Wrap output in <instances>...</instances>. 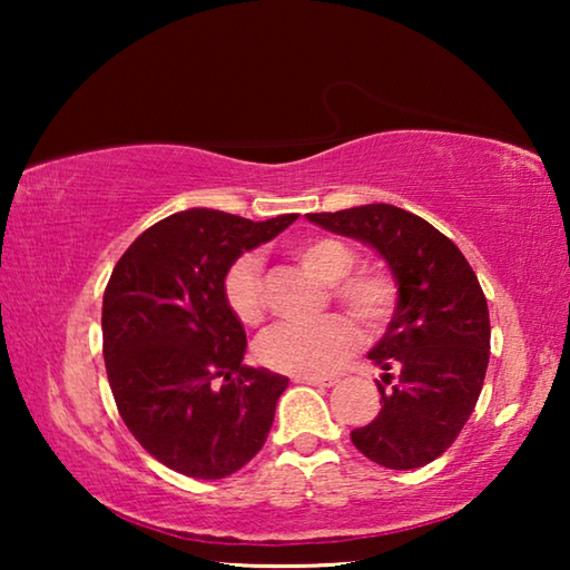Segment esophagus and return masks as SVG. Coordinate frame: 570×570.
<instances>
[{
  "instance_id": "34e87169",
  "label": "esophagus",
  "mask_w": 570,
  "mask_h": 570,
  "mask_svg": "<svg viewBox=\"0 0 570 570\" xmlns=\"http://www.w3.org/2000/svg\"><path fill=\"white\" fill-rule=\"evenodd\" d=\"M294 382H298V384H316V387H334L336 377H322V374H298V377H294Z\"/></svg>"
}]
</instances>
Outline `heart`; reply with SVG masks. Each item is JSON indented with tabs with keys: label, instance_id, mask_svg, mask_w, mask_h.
Segmentation results:
<instances>
[{
	"label": "heart",
	"instance_id": "b5f03b06",
	"mask_svg": "<svg viewBox=\"0 0 570 570\" xmlns=\"http://www.w3.org/2000/svg\"><path fill=\"white\" fill-rule=\"evenodd\" d=\"M294 256L322 284H332V296L360 320L366 330H382L397 302V284L382 268H356L352 248L332 236H308L294 244ZM224 298L230 314L244 326L264 320L262 264L254 256H240L224 276ZM360 346V332L346 316L306 326H276L256 346L258 362L268 370L292 374H330L350 360Z\"/></svg>",
	"mask_w": 570,
	"mask_h": 570
}]
</instances>
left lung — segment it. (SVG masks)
<instances>
[{"instance_id": "1", "label": "left lung", "mask_w": 570, "mask_h": 570, "mask_svg": "<svg viewBox=\"0 0 570 570\" xmlns=\"http://www.w3.org/2000/svg\"><path fill=\"white\" fill-rule=\"evenodd\" d=\"M384 258L397 304L370 360L382 366V410L352 430L354 448L382 468L414 470L440 458L475 410L490 360L485 294L460 248L428 220L390 204L306 214Z\"/></svg>"}]
</instances>
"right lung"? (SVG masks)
I'll return each mask as SVG.
<instances>
[{
    "instance_id": "1",
    "label": "right lung",
    "mask_w": 570,
    "mask_h": 570,
    "mask_svg": "<svg viewBox=\"0 0 570 570\" xmlns=\"http://www.w3.org/2000/svg\"><path fill=\"white\" fill-rule=\"evenodd\" d=\"M296 218L188 208L140 234L112 268L102 296L112 397L132 438L180 475L226 478L264 448L288 377L240 364L246 332L224 276Z\"/></svg>"
}]
</instances>
